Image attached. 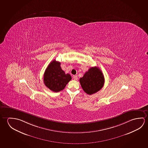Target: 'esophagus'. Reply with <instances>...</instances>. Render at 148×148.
<instances>
[{"instance_id": "obj_1", "label": "esophagus", "mask_w": 148, "mask_h": 148, "mask_svg": "<svg viewBox=\"0 0 148 148\" xmlns=\"http://www.w3.org/2000/svg\"><path fill=\"white\" fill-rule=\"evenodd\" d=\"M73 79H74V80H77L78 79L77 76H76V75H74L73 76Z\"/></svg>"}]
</instances>
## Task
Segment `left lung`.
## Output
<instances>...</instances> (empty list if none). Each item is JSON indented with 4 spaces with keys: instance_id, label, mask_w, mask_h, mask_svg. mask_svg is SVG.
Segmentation results:
<instances>
[{
    "instance_id": "1",
    "label": "left lung",
    "mask_w": 148,
    "mask_h": 148,
    "mask_svg": "<svg viewBox=\"0 0 148 148\" xmlns=\"http://www.w3.org/2000/svg\"><path fill=\"white\" fill-rule=\"evenodd\" d=\"M104 77L97 67L90 68L83 77L79 79L82 89L88 95H91L102 89L104 84Z\"/></svg>"
}]
</instances>
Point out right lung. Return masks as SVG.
<instances>
[{
    "label": "right lung",
    "mask_w": 148,
    "mask_h": 148,
    "mask_svg": "<svg viewBox=\"0 0 148 148\" xmlns=\"http://www.w3.org/2000/svg\"><path fill=\"white\" fill-rule=\"evenodd\" d=\"M72 79L69 74H66L60 66V62L53 60L49 64L44 74V83L53 92L64 89Z\"/></svg>",
    "instance_id": "1"
}]
</instances>
